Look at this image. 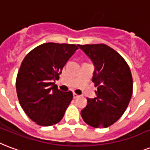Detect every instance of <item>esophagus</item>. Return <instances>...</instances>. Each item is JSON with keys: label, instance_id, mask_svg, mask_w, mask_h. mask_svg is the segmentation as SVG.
Masks as SVG:
<instances>
[{"label": "esophagus", "instance_id": "esophagus-1", "mask_svg": "<svg viewBox=\"0 0 150 150\" xmlns=\"http://www.w3.org/2000/svg\"><path fill=\"white\" fill-rule=\"evenodd\" d=\"M78 97H80V96H79V95H77V94H76V93H74V98H78Z\"/></svg>", "mask_w": 150, "mask_h": 150}]
</instances>
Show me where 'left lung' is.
<instances>
[{
    "label": "left lung",
    "instance_id": "8db88e82",
    "mask_svg": "<svg viewBox=\"0 0 150 150\" xmlns=\"http://www.w3.org/2000/svg\"><path fill=\"white\" fill-rule=\"evenodd\" d=\"M78 46L95 65L92 81L97 87L96 97L87 98L88 104L81 110V117L91 127H107L124 114L132 98L133 81L129 66L106 45Z\"/></svg>",
    "mask_w": 150,
    "mask_h": 150
}]
</instances>
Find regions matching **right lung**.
Returning a JSON list of instances; mask_svg holds the SVG:
<instances>
[{"label": "right lung", "instance_id": "add662e5", "mask_svg": "<svg viewBox=\"0 0 150 150\" xmlns=\"http://www.w3.org/2000/svg\"><path fill=\"white\" fill-rule=\"evenodd\" d=\"M77 49L74 44L45 43L29 52L21 63L16 92L25 114L37 125L52 126L64 116L73 93L59 90L53 81L59 78L63 67Z\"/></svg>", "mask_w": 150, "mask_h": 150}]
</instances>
